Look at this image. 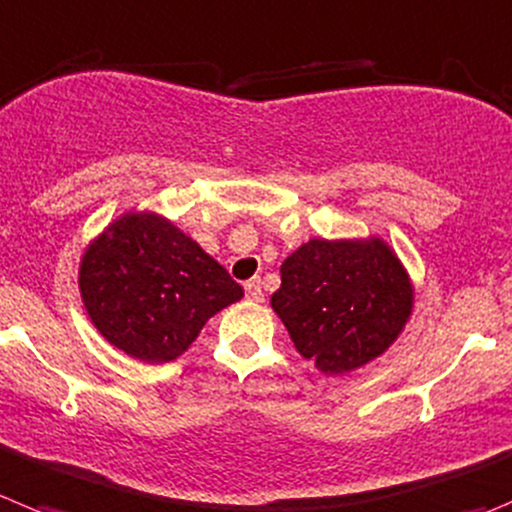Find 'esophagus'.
Masks as SVG:
<instances>
[{"instance_id": "34e87169", "label": "esophagus", "mask_w": 512, "mask_h": 512, "mask_svg": "<svg viewBox=\"0 0 512 512\" xmlns=\"http://www.w3.org/2000/svg\"><path fill=\"white\" fill-rule=\"evenodd\" d=\"M246 297L251 302H264V287H261L259 276H253V279L246 281Z\"/></svg>"}]
</instances>
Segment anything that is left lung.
Returning <instances> with one entry per match:
<instances>
[{
	"mask_svg": "<svg viewBox=\"0 0 512 512\" xmlns=\"http://www.w3.org/2000/svg\"><path fill=\"white\" fill-rule=\"evenodd\" d=\"M411 284L383 241H309L281 264L271 307L304 358L348 373L378 358L411 314Z\"/></svg>",
	"mask_w": 512,
	"mask_h": 512,
	"instance_id": "1",
	"label": "left lung"
}]
</instances>
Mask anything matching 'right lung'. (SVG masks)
<instances>
[{
  "label": "right lung",
  "mask_w": 512,
  "mask_h": 512,
  "mask_svg": "<svg viewBox=\"0 0 512 512\" xmlns=\"http://www.w3.org/2000/svg\"><path fill=\"white\" fill-rule=\"evenodd\" d=\"M81 294L111 345L131 358L167 363L243 289L175 225L139 213L116 220L88 248Z\"/></svg>",
  "instance_id": "1"
}]
</instances>
